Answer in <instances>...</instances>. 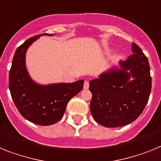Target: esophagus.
Instances as JSON below:
<instances>
[{
	"instance_id": "1",
	"label": "esophagus",
	"mask_w": 161,
	"mask_h": 161,
	"mask_svg": "<svg viewBox=\"0 0 161 161\" xmlns=\"http://www.w3.org/2000/svg\"><path fill=\"white\" fill-rule=\"evenodd\" d=\"M89 87V82L88 81H85L84 82V86H83V88L84 89H88Z\"/></svg>"
}]
</instances>
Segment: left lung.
<instances>
[{
  "label": "left lung",
  "instance_id": "left-lung-1",
  "mask_svg": "<svg viewBox=\"0 0 161 161\" xmlns=\"http://www.w3.org/2000/svg\"><path fill=\"white\" fill-rule=\"evenodd\" d=\"M132 50L133 55L119 62V69H111L89 82L92 94L91 113L98 124L106 128L133 122L142 113L149 100L152 90L149 62L134 42Z\"/></svg>",
  "mask_w": 161,
  "mask_h": 161
}]
</instances>
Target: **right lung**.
<instances>
[{
	"label": "right lung",
	"mask_w": 161,
	"mask_h": 161,
	"mask_svg": "<svg viewBox=\"0 0 161 161\" xmlns=\"http://www.w3.org/2000/svg\"><path fill=\"white\" fill-rule=\"evenodd\" d=\"M42 35L28 39L17 48L9 70V88L21 115L33 124L47 126L61 119L69 101L83 89L84 80L49 85H39L32 80L25 65V54Z\"/></svg>",
	"instance_id": "add662e5"
}]
</instances>
